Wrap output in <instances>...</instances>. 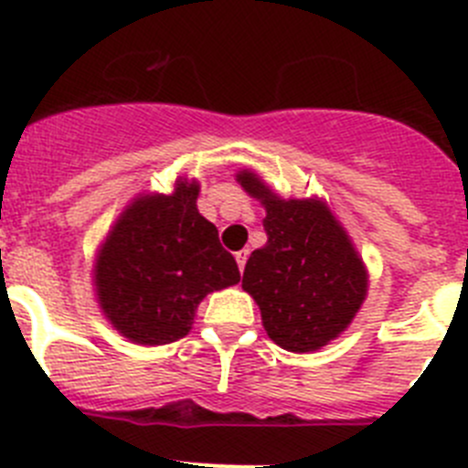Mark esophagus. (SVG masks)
Listing matches in <instances>:
<instances>
[{
    "label": "esophagus",
    "mask_w": 468,
    "mask_h": 468,
    "mask_svg": "<svg viewBox=\"0 0 468 468\" xmlns=\"http://www.w3.org/2000/svg\"><path fill=\"white\" fill-rule=\"evenodd\" d=\"M234 258H237L239 270L243 271V267H246V260H248V250H239V253H234Z\"/></svg>",
    "instance_id": "34e87169"
}]
</instances>
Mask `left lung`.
<instances>
[{
  "instance_id": "left-lung-1",
  "label": "left lung",
  "mask_w": 468,
  "mask_h": 468,
  "mask_svg": "<svg viewBox=\"0 0 468 468\" xmlns=\"http://www.w3.org/2000/svg\"><path fill=\"white\" fill-rule=\"evenodd\" d=\"M237 183L267 210V243L248 258L243 291L281 349H324L349 328L366 302V262L324 198L279 197L250 168L237 173Z\"/></svg>"
}]
</instances>
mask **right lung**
<instances>
[{"mask_svg": "<svg viewBox=\"0 0 468 468\" xmlns=\"http://www.w3.org/2000/svg\"><path fill=\"white\" fill-rule=\"evenodd\" d=\"M197 198L194 177H177L171 194H138L98 246L95 300L112 328L135 345L185 337L198 302L241 279Z\"/></svg>", "mask_w": 468, "mask_h": 468, "instance_id": "add662e5", "label": "right lung"}]
</instances>
